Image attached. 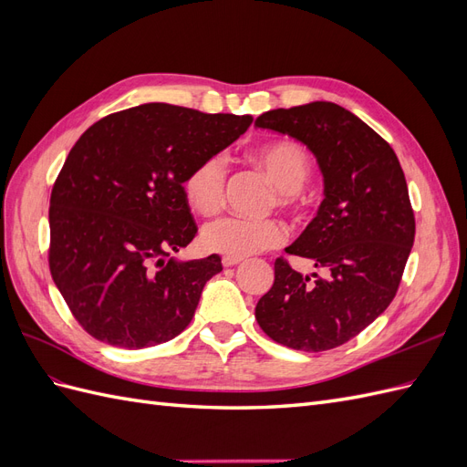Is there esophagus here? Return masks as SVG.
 <instances>
[{
	"mask_svg": "<svg viewBox=\"0 0 467 467\" xmlns=\"http://www.w3.org/2000/svg\"><path fill=\"white\" fill-rule=\"evenodd\" d=\"M242 261L244 259H237V257H222V265L223 266H235V265H239Z\"/></svg>",
	"mask_w": 467,
	"mask_h": 467,
	"instance_id": "34e87169",
	"label": "esophagus"
}]
</instances>
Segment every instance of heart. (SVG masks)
<instances>
[{"label":"heart","instance_id":"b5f03b06","mask_svg":"<svg viewBox=\"0 0 467 467\" xmlns=\"http://www.w3.org/2000/svg\"><path fill=\"white\" fill-rule=\"evenodd\" d=\"M251 158L276 187V204L292 214H304L309 206L304 187L312 177V160L307 151L296 142H273L257 148ZM225 177H228V169L222 155H208L194 163L181 182L182 196L191 210L201 216L214 214L223 201ZM285 239V225L275 218L247 220L223 216L206 223L201 234L204 249L237 259L275 249Z\"/></svg>","mask_w":467,"mask_h":467}]
</instances>
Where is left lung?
I'll use <instances>...</instances> for the list:
<instances>
[{
	"mask_svg": "<svg viewBox=\"0 0 467 467\" xmlns=\"http://www.w3.org/2000/svg\"><path fill=\"white\" fill-rule=\"evenodd\" d=\"M255 126L300 140L325 182L317 216L286 249L314 261L304 276L285 257L255 319L273 341L307 352L341 347L391 304L415 242V214L391 146L329 101L266 110Z\"/></svg>",
	"mask_w": 467,
	"mask_h": 467,
	"instance_id": "obj_1",
	"label": "left lung"
}]
</instances>
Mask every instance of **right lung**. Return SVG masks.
<instances>
[{"label":"right lung","instance_id":"right-lung-1","mask_svg":"<svg viewBox=\"0 0 467 467\" xmlns=\"http://www.w3.org/2000/svg\"><path fill=\"white\" fill-rule=\"evenodd\" d=\"M251 122L148 103L97 120L69 150L50 194L48 266L97 341L144 348L187 329L222 259L171 257L199 232L181 182Z\"/></svg>","mask_w":467,"mask_h":467}]
</instances>
